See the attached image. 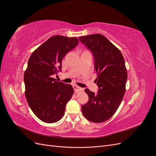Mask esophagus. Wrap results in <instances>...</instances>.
<instances>
[{"instance_id":"obj_1","label":"esophagus","mask_w":156,"mask_h":156,"mask_svg":"<svg viewBox=\"0 0 156 156\" xmlns=\"http://www.w3.org/2000/svg\"><path fill=\"white\" fill-rule=\"evenodd\" d=\"M73 88H74V90H75V92H81V91H83V90H84L83 88L79 87L77 86V85H73Z\"/></svg>"}]
</instances>
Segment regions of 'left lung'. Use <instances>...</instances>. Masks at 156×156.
<instances>
[{"mask_svg": "<svg viewBox=\"0 0 156 156\" xmlns=\"http://www.w3.org/2000/svg\"><path fill=\"white\" fill-rule=\"evenodd\" d=\"M79 39L93 55L98 74L94 82L99 87L97 94L84 90L88 101L82 106V112L88 120L101 123L114 115L124 98L127 79L125 60L120 51L104 36L90 34Z\"/></svg>", "mask_w": 156, "mask_h": 156, "instance_id": "1", "label": "left lung"}]
</instances>
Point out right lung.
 Here are the masks:
<instances>
[{"mask_svg":"<svg viewBox=\"0 0 156 156\" xmlns=\"http://www.w3.org/2000/svg\"><path fill=\"white\" fill-rule=\"evenodd\" d=\"M75 37H51L30 55L24 73L25 97L32 112L45 123H55L64 115L74 90L52 75L62 69V60L77 45Z\"/></svg>","mask_w":156,"mask_h":156,"instance_id":"add662e5","label":"right lung"}]
</instances>
